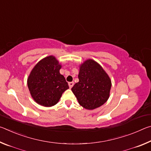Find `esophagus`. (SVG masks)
I'll return each instance as SVG.
<instances>
[{
	"label": "esophagus",
	"mask_w": 151,
	"mask_h": 151,
	"mask_svg": "<svg viewBox=\"0 0 151 151\" xmlns=\"http://www.w3.org/2000/svg\"><path fill=\"white\" fill-rule=\"evenodd\" d=\"M74 85V82H70V83H68V86H69V87L71 88Z\"/></svg>",
	"instance_id": "1"
}]
</instances>
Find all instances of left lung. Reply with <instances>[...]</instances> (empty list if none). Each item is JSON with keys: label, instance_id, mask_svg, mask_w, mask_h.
I'll return each instance as SVG.
<instances>
[{"label": "left lung", "instance_id": "obj_1", "mask_svg": "<svg viewBox=\"0 0 151 151\" xmlns=\"http://www.w3.org/2000/svg\"><path fill=\"white\" fill-rule=\"evenodd\" d=\"M79 81L71 88L79 104L87 110L99 108L110 96L111 80L101 65L87 59L79 66Z\"/></svg>", "mask_w": 151, "mask_h": 151}]
</instances>
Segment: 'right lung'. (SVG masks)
<instances>
[{"instance_id":"right-lung-1","label":"right lung","mask_w":151,"mask_h":151,"mask_svg":"<svg viewBox=\"0 0 151 151\" xmlns=\"http://www.w3.org/2000/svg\"><path fill=\"white\" fill-rule=\"evenodd\" d=\"M61 64L52 55L43 58L37 63L27 78L30 95L40 105L50 107L59 101L68 85L60 73Z\"/></svg>"}]
</instances>
